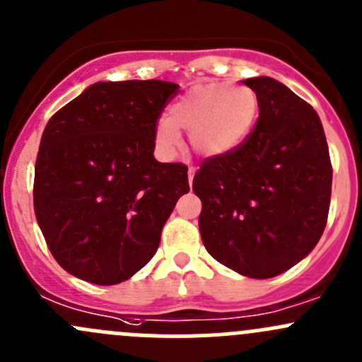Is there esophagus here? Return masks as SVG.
<instances>
[{
	"mask_svg": "<svg viewBox=\"0 0 362 362\" xmlns=\"http://www.w3.org/2000/svg\"><path fill=\"white\" fill-rule=\"evenodd\" d=\"M194 173H196V168L194 166H191L189 168V173H187V177H189V184L192 185V178H194Z\"/></svg>",
	"mask_w": 362,
	"mask_h": 362,
	"instance_id": "1",
	"label": "esophagus"
}]
</instances>
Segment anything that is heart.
<instances>
[{
    "instance_id": "1",
    "label": "heart",
    "mask_w": 362,
    "mask_h": 362,
    "mask_svg": "<svg viewBox=\"0 0 362 362\" xmlns=\"http://www.w3.org/2000/svg\"><path fill=\"white\" fill-rule=\"evenodd\" d=\"M261 112L257 93L249 86L206 82L178 98L156 127V145L173 158L180 148L178 129L189 131L191 145L203 158H221L242 147Z\"/></svg>"
}]
</instances>
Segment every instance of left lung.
Segmentation results:
<instances>
[{
  "label": "left lung",
  "instance_id": "obj_1",
  "mask_svg": "<svg viewBox=\"0 0 362 362\" xmlns=\"http://www.w3.org/2000/svg\"><path fill=\"white\" fill-rule=\"evenodd\" d=\"M261 112L245 144L204 159L192 180L202 199L199 233L221 264L272 279L313 250L327 222L333 184L322 122L279 80H243Z\"/></svg>",
  "mask_w": 362,
  "mask_h": 362
}]
</instances>
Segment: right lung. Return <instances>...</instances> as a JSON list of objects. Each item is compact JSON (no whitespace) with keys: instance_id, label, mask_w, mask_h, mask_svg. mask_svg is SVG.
Segmentation results:
<instances>
[{"instance_id":"1","label":"right lung","mask_w":362,"mask_h":362,"mask_svg":"<svg viewBox=\"0 0 362 362\" xmlns=\"http://www.w3.org/2000/svg\"><path fill=\"white\" fill-rule=\"evenodd\" d=\"M178 93L163 80L98 82L47 122L35 164V215L68 273L98 286L131 279L158 250L187 166L154 158L156 127Z\"/></svg>"}]
</instances>
